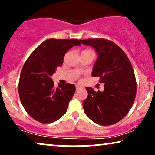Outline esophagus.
<instances>
[{
	"instance_id": "34e87169",
	"label": "esophagus",
	"mask_w": 155,
	"mask_h": 155,
	"mask_svg": "<svg viewBox=\"0 0 155 155\" xmlns=\"http://www.w3.org/2000/svg\"><path fill=\"white\" fill-rule=\"evenodd\" d=\"M81 88V87L80 86H79V85H76V90H79V89Z\"/></svg>"
}]
</instances>
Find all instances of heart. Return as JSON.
<instances>
[{"instance_id": "obj_1", "label": "heart", "mask_w": 155, "mask_h": 155, "mask_svg": "<svg viewBox=\"0 0 155 155\" xmlns=\"http://www.w3.org/2000/svg\"><path fill=\"white\" fill-rule=\"evenodd\" d=\"M92 51V50H90V49H84L83 51Z\"/></svg>"}]
</instances>
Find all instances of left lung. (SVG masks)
Masks as SVG:
<instances>
[{
    "label": "left lung",
    "mask_w": 155,
    "mask_h": 155,
    "mask_svg": "<svg viewBox=\"0 0 155 155\" xmlns=\"http://www.w3.org/2000/svg\"><path fill=\"white\" fill-rule=\"evenodd\" d=\"M97 53L92 75L104 83V90L87 87L88 96L83 101L84 113L100 125L120 122L132 107L136 95V80L130 61L124 51L111 41L104 38L80 40Z\"/></svg>",
    "instance_id": "8db88e82"
}]
</instances>
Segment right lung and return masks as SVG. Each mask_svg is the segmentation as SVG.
I'll list each match as a JSON object with an SVG mask.
<instances>
[{
    "instance_id": "1",
    "label": "right lung",
    "mask_w": 155,
    "mask_h": 155,
    "mask_svg": "<svg viewBox=\"0 0 155 155\" xmlns=\"http://www.w3.org/2000/svg\"><path fill=\"white\" fill-rule=\"evenodd\" d=\"M78 39L44 41L25 63L19 77L18 91L27 113L41 123H51L66 113L75 93L72 84L54 87L51 76L63 63L65 53L74 46L81 45Z\"/></svg>"
}]
</instances>
